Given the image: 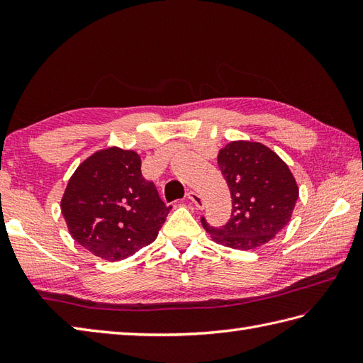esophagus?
<instances>
[{"mask_svg":"<svg viewBox=\"0 0 363 363\" xmlns=\"http://www.w3.org/2000/svg\"><path fill=\"white\" fill-rule=\"evenodd\" d=\"M187 198H189V201L191 203V204H195L198 209H201L203 207V198L199 196L196 191H194V190H190L189 194H187Z\"/></svg>","mask_w":363,"mask_h":363,"instance_id":"obj_1","label":"esophagus"}]
</instances>
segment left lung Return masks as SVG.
<instances>
[{
  "label": "left lung",
  "instance_id": "left-lung-1",
  "mask_svg": "<svg viewBox=\"0 0 363 363\" xmlns=\"http://www.w3.org/2000/svg\"><path fill=\"white\" fill-rule=\"evenodd\" d=\"M218 167L233 198V213L221 228L201 218L213 242L256 250L289 225L299 189L289 165L274 151L259 142H230L218 151Z\"/></svg>",
  "mask_w": 363,
  "mask_h": 363
}]
</instances>
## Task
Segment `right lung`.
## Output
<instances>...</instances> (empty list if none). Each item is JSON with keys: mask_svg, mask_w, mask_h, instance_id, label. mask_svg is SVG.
Returning a JSON list of instances; mask_svg holds the SVG:
<instances>
[{"mask_svg": "<svg viewBox=\"0 0 363 363\" xmlns=\"http://www.w3.org/2000/svg\"><path fill=\"white\" fill-rule=\"evenodd\" d=\"M140 156L117 146L76 168L60 199L72 237L96 257L123 260L156 240L172 207L145 181Z\"/></svg>", "mask_w": 363, "mask_h": 363, "instance_id": "right-lung-1", "label": "right lung"}]
</instances>
